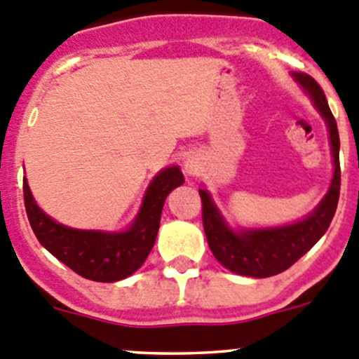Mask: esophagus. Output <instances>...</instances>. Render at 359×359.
I'll return each instance as SVG.
<instances>
[{
	"mask_svg": "<svg viewBox=\"0 0 359 359\" xmlns=\"http://www.w3.org/2000/svg\"><path fill=\"white\" fill-rule=\"evenodd\" d=\"M197 170H199V165H197V162L196 160H187L185 162V172L189 174V176H196L197 174Z\"/></svg>",
	"mask_w": 359,
	"mask_h": 359,
	"instance_id": "esophagus-1",
	"label": "esophagus"
}]
</instances>
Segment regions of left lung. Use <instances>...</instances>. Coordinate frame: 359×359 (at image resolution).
<instances>
[{
    "label": "left lung",
    "mask_w": 359,
    "mask_h": 359,
    "mask_svg": "<svg viewBox=\"0 0 359 359\" xmlns=\"http://www.w3.org/2000/svg\"><path fill=\"white\" fill-rule=\"evenodd\" d=\"M294 78L308 92L315 108L320 111L330 128L331 153L334 163L333 180L320 205L306 219L287 226L240 229V231H233L226 224L210 194L203 189L199 190L203 201V226L210 249L213 256L235 274L249 276V278H269L287 271L322 238L337 212L338 197H340V137H338L337 121L331 114L320 85L306 72H295Z\"/></svg>",
    "instance_id": "1"
}]
</instances>
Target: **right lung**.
<instances>
[{
	"mask_svg": "<svg viewBox=\"0 0 359 359\" xmlns=\"http://www.w3.org/2000/svg\"><path fill=\"white\" fill-rule=\"evenodd\" d=\"M180 167H167L153 177L144 196L139 215L126 231L104 233L94 229H74L46 215L22 180L25 206L29 226L42 245L55 258L85 279L114 283L128 278L142 267L156 240L163 203L170 190L183 185Z\"/></svg>",
	"mask_w": 359,
	"mask_h": 359,
	"instance_id": "right-lung-1",
	"label": "right lung"
}]
</instances>
